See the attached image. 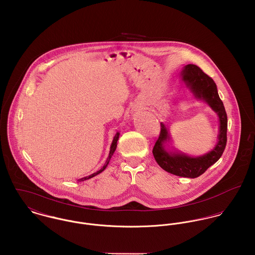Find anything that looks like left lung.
I'll return each instance as SVG.
<instances>
[{
  "label": "left lung",
  "instance_id": "1",
  "mask_svg": "<svg viewBox=\"0 0 255 255\" xmlns=\"http://www.w3.org/2000/svg\"><path fill=\"white\" fill-rule=\"evenodd\" d=\"M180 76L194 97L197 100L204 101L218 115L219 133L217 143L212 150L200 156H189L178 150H170L166 147L170 141L168 129L163 123H160V134L153 146L152 153L157 164L168 173L180 177L197 178L221 157L226 146L228 119L223 102L218 95L217 86L211 77L195 64L184 66Z\"/></svg>",
  "mask_w": 255,
  "mask_h": 255
}]
</instances>
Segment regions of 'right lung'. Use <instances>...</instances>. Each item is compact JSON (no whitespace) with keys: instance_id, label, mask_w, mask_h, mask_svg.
Wrapping results in <instances>:
<instances>
[{"instance_id":"obj_1","label":"right lung","mask_w":255,"mask_h":255,"mask_svg":"<svg viewBox=\"0 0 255 255\" xmlns=\"http://www.w3.org/2000/svg\"><path fill=\"white\" fill-rule=\"evenodd\" d=\"M119 135H120V133H119V132H117V133L115 134V136H114V140H113V142H112V145H111V150H110L109 157H108V159H107L106 163L104 164V166H103L101 169L99 170V171H97V172H95V173H93V174H91V175H89V176H86L84 178L79 179V180H78L79 182H82V181H85V180H88V179H91V178H93V177L97 176L98 174L102 173L104 170L107 168V166H108V164L110 163V160H111V158H112V156H113V154H114V151H115V149H116V146H117V141H118V139H119Z\"/></svg>"}]
</instances>
